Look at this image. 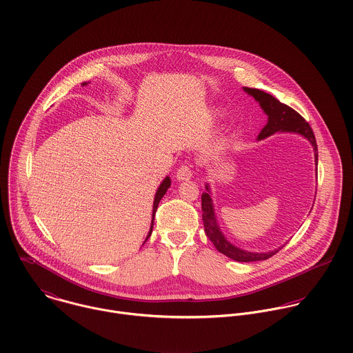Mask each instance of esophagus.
Segmentation results:
<instances>
[{
	"mask_svg": "<svg viewBox=\"0 0 353 353\" xmlns=\"http://www.w3.org/2000/svg\"><path fill=\"white\" fill-rule=\"evenodd\" d=\"M176 177L179 181H187L192 177V170L190 165H181L176 173Z\"/></svg>",
	"mask_w": 353,
	"mask_h": 353,
	"instance_id": "obj_1",
	"label": "esophagus"
}]
</instances>
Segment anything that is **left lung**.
I'll return each mask as SVG.
<instances>
[{"label":"left lung","mask_w":353,"mask_h":353,"mask_svg":"<svg viewBox=\"0 0 353 353\" xmlns=\"http://www.w3.org/2000/svg\"><path fill=\"white\" fill-rule=\"evenodd\" d=\"M245 92H248L250 96H253L264 110V112L268 115V122L263 128V130L259 134V140H263L276 132H290V133H299L304 136L314 147V155H315V165L318 166V145H316V139L314 134L312 128L310 123L292 107L281 103L278 99H275L272 94L265 93L260 89L254 88H243ZM208 192L202 194V220L205 225V232L206 236L213 242L214 248L223 253L224 256L230 257L231 260L239 261V263H252V261H261L272 257L276 254L282 248L267 252V253H252L242 250L232 243L227 241L224 234L221 232L216 214H214V208H213V201L210 198V191L209 185L206 184Z\"/></svg>","instance_id":"left-lung-1"}]
</instances>
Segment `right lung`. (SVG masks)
I'll list each match as a JSON object with an SVG mask.
<instances>
[{
  "label": "right lung",
  "instance_id": "right-lung-1",
  "mask_svg": "<svg viewBox=\"0 0 353 353\" xmlns=\"http://www.w3.org/2000/svg\"><path fill=\"white\" fill-rule=\"evenodd\" d=\"M83 85H88L86 82H82V86ZM170 187V179L169 177H166L162 183H161V185H159V188L157 190V194H155V198H154V208H152V221H151V228H150V232H148V236H147V239L150 238V235H151V232H152V225H154V216H155V212H157V208H158V203H159V201L162 199V196L166 194V191H168V188ZM145 239V241H147Z\"/></svg>",
  "mask_w": 353,
  "mask_h": 353
}]
</instances>
